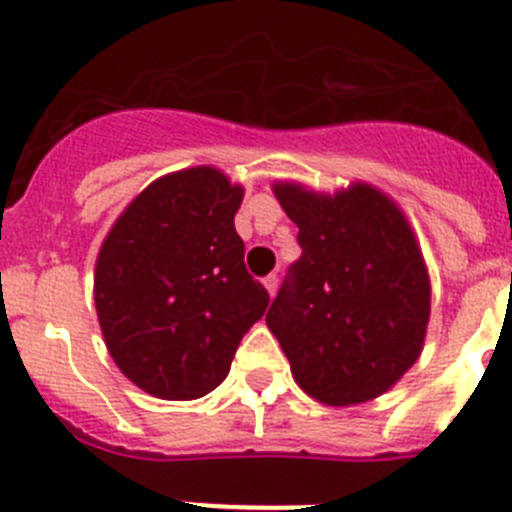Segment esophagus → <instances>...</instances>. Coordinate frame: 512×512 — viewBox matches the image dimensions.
<instances>
[{"label": "esophagus", "mask_w": 512, "mask_h": 512, "mask_svg": "<svg viewBox=\"0 0 512 512\" xmlns=\"http://www.w3.org/2000/svg\"><path fill=\"white\" fill-rule=\"evenodd\" d=\"M277 287H279V279H277V274H269V277L264 279V289H266V292H269V297H274V295H277Z\"/></svg>", "instance_id": "obj_1"}]
</instances>
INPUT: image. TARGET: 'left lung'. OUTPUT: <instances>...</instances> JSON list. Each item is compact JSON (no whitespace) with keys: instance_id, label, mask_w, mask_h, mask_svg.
Masks as SVG:
<instances>
[{"instance_id":"obj_1","label":"left lung","mask_w":512,"mask_h":512,"mask_svg":"<svg viewBox=\"0 0 512 512\" xmlns=\"http://www.w3.org/2000/svg\"><path fill=\"white\" fill-rule=\"evenodd\" d=\"M302 256L266 312L292 377L330 408L392 390L420 359L431 277L408 215L369 182L315 192L271 184Z\"/></svg>"}]
</instances>
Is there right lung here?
I'll return each mask as SVG.
<instances>
[{
  "label": "right lung",
  "instance_id": "1",
  "mask_svg": "<svg viewBox=\"0 0 512 512\" xmlns=\"http://www.w3.org/2000/svg\"><path fill=\"white\" fill-rule=\"evenodd\" d=\"M243 187L215 166L158 176L120 212L94 266L104 346L161 400H197L230 372L269 295L243 266Z\"/></svg>",
  "mask_w": 512,
  "mask_h": 512
}]
</instances>
